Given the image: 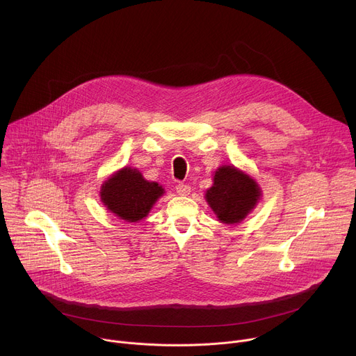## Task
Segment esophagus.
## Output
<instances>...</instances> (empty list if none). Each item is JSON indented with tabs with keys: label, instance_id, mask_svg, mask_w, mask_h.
<instances>
[{
	"label": "esophagus",
	"instance_id": "1",
	"mask_svg": "<svg viewBox=\"0 0 356 356\" xmlns=\"http://www.w3.org/2000/svg\"><path fill=\"white\" fill-rule=\"evenodd\" d=\"M176 191H177V194H180V195H187V194H190V191H191V187H190L188 184H184V183H179V184L176 186Z\"/></svg>",
	"mask_w": 356,
	"mask_h": 356
}]
</instances>
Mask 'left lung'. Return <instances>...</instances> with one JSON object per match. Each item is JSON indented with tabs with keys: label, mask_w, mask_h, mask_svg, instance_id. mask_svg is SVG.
<instances>
[{
	"label": "left lung",
	"mask_w": 356,
	"mask_h": 356,
	"mask_svg": "<svg viewBox=\"0 0 356 356\" xmlns=\"http://www.w3.org/2000/svg\"><path fill=\"white\" fill-rule=\"evenodd\" d=\"M261 190L257 181L234 166H222L216 172L214 184L206 200L220 221L235 224L242 221L257 206Z\"/></svg>",
	"instance_id": "1"
}]
</instances>
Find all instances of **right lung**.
<instances>
[{"instance_id": "add662e5", "label": "right lung", "mask_w": 356, "mask_h": 356, "mask_svg": "<svg viewBox=\"0 0 356 356\" xmlns=\"http://www.w3.org/2000/svg\"><path fill=\"white\" fill-rule=\"evenodd\" d=\"M162 194V186L145 180L136 169L124 168L103 184L99 195L111 213L136 222L147 216Z\"/></svg>"}]
</instances>
